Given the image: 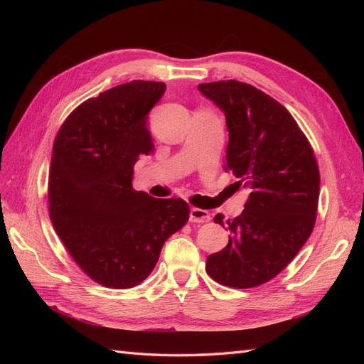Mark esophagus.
<instances>
[{
	"label": "esophagus",
	"mask_w": 364,
	"mask_h": 364,
	"mask_svg": "<svg viewBox=\"0 0 364 364\" xmlns=\"http://www.w3.org/2000/svg\"><path fill=\"white\" fill-rule=\"evenodd\" d=\"M211 220V215H209L208 211L200 208H191L190 209V222L193 223H206Z\"/></svg>",
	"instance_id": "obj_1"
}]
</instances>
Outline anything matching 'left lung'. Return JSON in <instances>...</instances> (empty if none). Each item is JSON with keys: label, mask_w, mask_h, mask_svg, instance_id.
<instances>
[{"label": "left lung", "mask_w": 364, "mask_h": 364, "mask_svg": "<svg viewBox=\"0 0 364 364\" xmlns=\"http://www.w3.org/2000/svg\"><path fill=\"white\" fill-rule=\"evenodd\" d=\"M226 117L225 170L250 190L245 211L214 222L230 230L228 246L206 259L218 284L252 289L289 266L311 235L318 203L317 161L310 141L281 103L238 80L200 83Z\"/></svg>", "instance_id": "8db88e82"}]
</instances>
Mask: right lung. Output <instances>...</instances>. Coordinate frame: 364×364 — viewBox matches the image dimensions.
Segmentation results:
<instances>
[{"label": "right lung", "mask_w": 364, "mask_h": 364, "mask_svg": "<svg viewBox=\"0 0 364 364\" xmlns=\"http://www.w3.org/2000/svg\"><path fill=\"white\" fill-rule=\"evenodd\" d=\"M164 92L162 82L118 85L75 107L54 139L51 223L77 266L109 289L144 281L190 217L182 199L132 188L135 162L155 150L147 115Z\"/></svg>", "instance_id": "right-lung-1"}]
</instances>
